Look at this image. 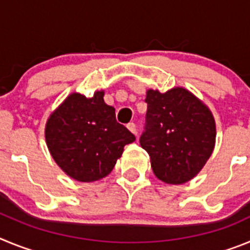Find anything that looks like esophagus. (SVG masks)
I'll return each instance as SVG.
<instances>
[{
  "instance_id": "esophagus-1",
  "label": "esophagus",
  "mask_w": 250,
  "mask_h": 250,
  "mask_svg": "<svg viewBox=\"0 0 250 250\" xmlns=\"http://www.w3.org/2000/svg\"><path fill=\"white\" fill-rule=\"evenodd\" d=\"M127 129L130 130V131L134 134V135H136V132H138V130H136V125L134 123H129L127 124Z\"/></svg>"
}]
</instances>
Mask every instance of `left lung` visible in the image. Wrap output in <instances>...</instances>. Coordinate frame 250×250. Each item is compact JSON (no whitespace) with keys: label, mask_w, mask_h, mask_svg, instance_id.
<instances>
[{"label":"left lung","mask_w":250,"mask_h":250,"mask_svg":"<svg viewBox=\"0 0 250 250\" xmlns=\"http://www.w3.org/2000/svg\"><path fill=\"white\" fill-rule=\"evenodd\" d=\"M147 105L140 145L161 182L183 184L199 173L215 144L210 110L188 90L146 92Z\"/></svg>","instance_id":"obj_1"}]
</instances>
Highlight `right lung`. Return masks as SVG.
Returning a JSON list of instances; mask_svg holds the SVG:
<instances>
[{
  "instance_id": "obj_1",
  "label": "right lung",
  "mask_w": 250,
  "mask_h": 250,
  "mask_svg": "<svg viewBox=\"0 0 250 250\" xmlns=\"http://www.w3.org/2000/svg\"><path fill=\"white\" fill-rule=\"evenodd\" d=\"M45 135L57 165L68 176L85 183L109 175L124 146L135 140L116 121L115 109L104 101V91L90 99L70 95L50 116Z\"/></svg>"
}]
</instances>
